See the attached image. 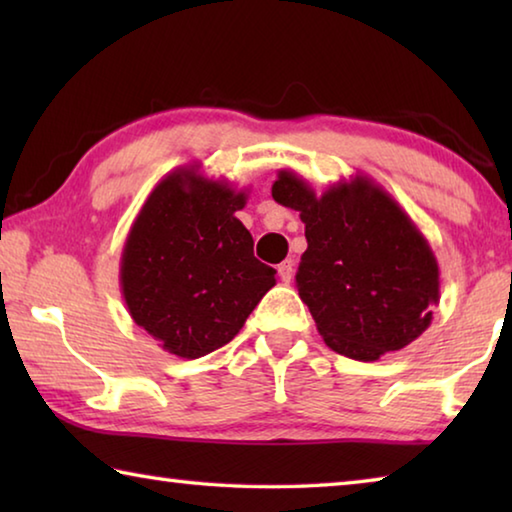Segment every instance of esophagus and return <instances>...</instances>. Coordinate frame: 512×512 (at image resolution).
<instances>
[{
  "label": "esophagus",
  "mask_w": 512,
  "mask_h": 512,
  "mask_svg": "<svg viewBox=\"0 0 512 512\" xmlns=\"http://www.w3.org/2000/svg\"><path fill=\"white\" fill-rule=\"evenodd\" d=\"M293 266H296V264H293L291 259H284V262H282L280 266H277V275H280V280H282L284 284H289V282H291V277H293Z\"/></svg>",
  "instance_id": "obj_1"
}]
</instances>
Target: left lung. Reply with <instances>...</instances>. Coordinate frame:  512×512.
Returning <instances> with one entry per match:
<instances>
[{"mask_svg": "<svg viewBox=\"0 0 512 512\" xmlns=\"http://www.w3.org/2000/svg\"><path fill=\"white\" fill-rule=\"evenodd\" d=\"M271 194L305 223L296 287L329 348L377 361L431 325L440 300L436 255L384 187L357 173L316 194L282 169Z\"/></svg>", "mask_w": 512, "mask_h": 512, "instance_id": "obj_1", "label": "left lung"}]
</instances>
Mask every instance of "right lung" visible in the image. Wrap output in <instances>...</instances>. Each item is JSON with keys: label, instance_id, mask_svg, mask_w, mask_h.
Segmentation results:
<instances>
[{"label": "right lung", "instance_id": "1", "mask_svg": "<svg viewBox=\"0 0 512 512\" xmlns=\"http://www.w3.org/2000/svg\"><path fill=\"white\" fill-rule=\"evenodd\" d=\"M246 201V189L185 164L135 216L121 250V296L164 352L198 359L230 343L275 287V268L253 255V237L235 216Z\"/></svg>", "mask_w": 512, "mask_h": 512}]
</instances>
